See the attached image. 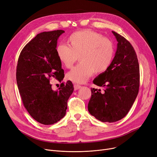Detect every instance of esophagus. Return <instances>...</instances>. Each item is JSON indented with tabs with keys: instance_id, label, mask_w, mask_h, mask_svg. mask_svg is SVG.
Wrapping results in <instances>:
<instances>
[{
	"instance_id": "esophagus-1",
	"label": "esophagus",
	"mask_w": 157,
	"mask_h": 157,
	"mask_svg": "<svg viewBox=\"0 0 157 157\" xmlns=\"http://www.w3.org/2000/svg\"><path fill=\"white\" fill-rule=\"evenodd\" d=\"M81 87V86H80L79 84H74V89L75 90H78Z\"/></svg>"
}]
</instances>
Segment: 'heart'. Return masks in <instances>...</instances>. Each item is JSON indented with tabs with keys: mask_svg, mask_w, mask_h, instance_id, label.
Returning <instances> with one entry per match:
<instances>
[{
	"mask_svg": "<svg viewBox=\"0 0 157 157\" xmlns=\"http://www.w3.org/2000/svg\"><path fill=\"white\" fill-rule=\"evenodd\" d=\"M67 42L69 45L58 44L56 53L59 61L67 68H71L79 57L80 63L67 74V77L73 82H84L94 72L104 73L113 61V42L98 33L87 30L77 31L68 37Z\"/></svg>",
	"mask_w": 157,
	"mask_h": 157,
	"instance_id": "b5f03b06",
	"label": "heart"
}]
</instances>
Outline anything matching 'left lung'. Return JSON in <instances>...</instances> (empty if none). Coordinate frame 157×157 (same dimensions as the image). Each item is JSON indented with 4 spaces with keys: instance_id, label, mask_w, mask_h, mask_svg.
Wrapping results in <instances>:
<instances>
[{
    "instance_id": "8db88e82",
    "label": "left lung",
    "mask_w": 157,
    "mask_h": 157,
    "mask_svg": "<svg viewBox=\"0 0 157 157\" xmlns=\"http://www.w3.org/2000/svg\"><path fill=\"white\" fill-rule=\"evenodd\" d=\"M117 41L115 56L108 70L93 80L100 89H91L88 110L101 122L113 123L128 114L139 93V65L131 43L113 31Z\"/></svg>"
}]
</instances>
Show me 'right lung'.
Segmentation results:
<instances>
[{
	"mask_svg": "<svg viewBox=\"0 0 157 157\" xmlns=\"http://www.w3.org/2000/svg\"><path fill=\"white\" fill-rule=\"evenodd\" d=\"M63 30L37 34L22 49L17 66V82L25 108L36 121L52 124L66 114L68 100L74 88L71 81L62 82L54 91L50 78L61 82L64 77L56 53L59 37Z\"/></svg>",
	"mask_w": 157,
	"mask_h": 157,
	"instance_id": "add662e5",
	"label": "right lung"
}]
</instances>
